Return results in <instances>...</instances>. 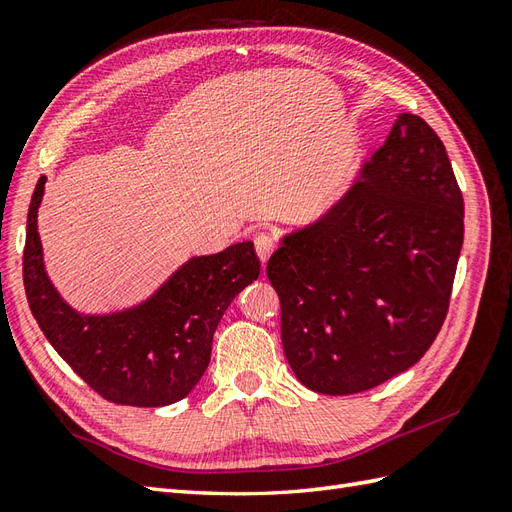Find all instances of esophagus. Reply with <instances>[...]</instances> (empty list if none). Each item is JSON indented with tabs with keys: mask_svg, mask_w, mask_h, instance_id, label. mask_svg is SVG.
<instances>
[{
	"mask_svg": "<svg viewBox=\"0 0 512 512\" xmlns=\"http://www.w3.org/2000/svg\"><path fill=\"white\" fill-rule=\"evenodd\" d=\"M253 244H255V251L261 259V264H266L268 257L274 251V246H277V240H274V235H270L268 231H259L253 235Z\"/></svg>",
	"mask_w": 512,
	"mask_h": 512,
	"instance_id": "34e87169",
	"label": "esophagus"
}]
</instances>
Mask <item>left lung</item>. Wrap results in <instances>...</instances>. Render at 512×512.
<instances>
[{
    "mask_svg": "<svg viewBox=\"0 0 512 512\" xmlns=\"http://www.w3.org/2000/svg\"><path fill=\"white\" fill-rule=\"evenodd\" d=\"M463 212L435 129L400 114L344 199L285 235L266 266L300 383L348 396L424 357L448 316Z\"/></svg>",
    "mask_w": 512,
    "mask_h": 512,
    "instance_id": "1",
    "label": "left lung"
}]
</instances>
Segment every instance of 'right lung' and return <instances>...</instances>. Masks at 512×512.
<instances>
[{
  "instance_id": "add662e5",
  "label": "right lung",
  "mask_w": 512,
  "mask_h": 512,
  "mask_svg": "<svg viewBox=\"0 0 512 512\" xmlns=\"http://www.w3.org/2000/svg\"><path fill=\"white\" fill-rule=\"evenodd\" d=\"M43 192L45 177L36 183L28 212L23 285L49 344L114 404L164 406L186 398L207 370L222 313L259 277L253 242L192 257L138 307L84 316L64 303L43 266L36 229Z\"/></svg>"
}]
</instances>
